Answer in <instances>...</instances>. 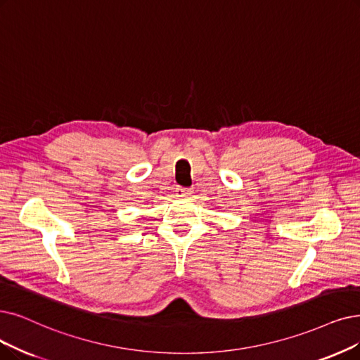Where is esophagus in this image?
I'll return each instance as SVG.
<instances>
[{
	"label": "esophagus",
	"mask_w": 360,
	"mask_h": 360,
	"mask_svg": "<svg viewBox=\"0 0 360 360\" xmlns=\"http://www.w3.org/2000/svg\"><path fill=\"white\" fill-rule=\"evenodd\" d=\"M176 195L179 198H189V196H192V191L191 189H184V188H177Z\"/></svg>",
	"instance_id": "34e87169"
}]
</instances>
